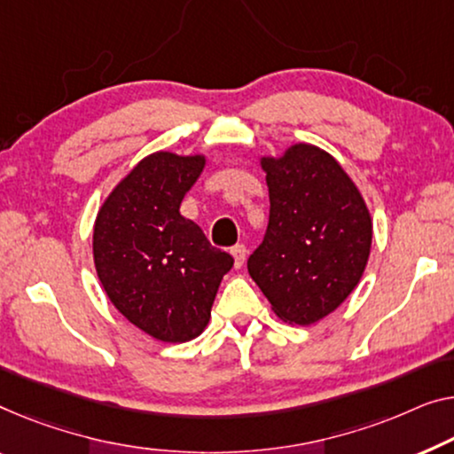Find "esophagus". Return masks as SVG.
I'll return each mask as SVG.
<instances>
[{
  "instance_id": "34e87169",
  "label": "esophagus",
  "mask_w": 454,
  "mask_h": 454,
  "mask_svg": "<svg viewBox=\"0 0 454 454\" xmlns=\"http://www.w3.org/2000/svg\"><path fill=\"white\" fill-rule=\"evenodd\" d=\"M230 253H232V256H234L236 267H242V265H245L247 254H248V248H247L245 245H236V247H232V250H230Z\"/></svg>"
}]
</instances>
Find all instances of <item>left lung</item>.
Segmentation results:
<instances>
[{
  "mask_svg": "<svg viewBox=\"0 0 454 454\" xmlns=\"http://www.w3.org/2000/svg\"><path fill=\"white\" fill-rule=\"evenodd\" d=\"M269 185L265 239L248 273L289 324L308 326L340 306L367 265L373 226L344 168L312 145L262 159Z\"/></svg>",
  "mask_w": 454,
  "mask_h": 454,
  "instance_id": "1",
  "label": "left lung"
}]
</instances>
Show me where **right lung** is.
<instances>
[{
	"label": "right lung",
	"instance_id": "1",
	"mask_svg": "<svg viewBox=\"0 0 454 454\" xmlns=\"http://www.w3.org/2000/svg\"><path fill=\"white\" fill-rule=\"evenodd\" d=\"M204 165V157L173 153L142 159L101 206L93 228V259L110 301L162 342L201 334L222 277L234 265L179 212Z\"/></svg>",
	"mask_w": 454,
	"mask_h": 454
}]
</instances>
